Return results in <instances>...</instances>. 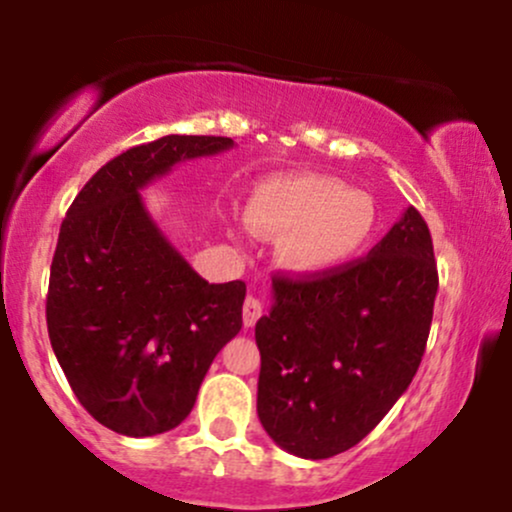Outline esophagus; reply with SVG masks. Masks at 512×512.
Here are the masks:
<instances>
[{"instance_id":"esophagus-1","label":"esophagus","mask_w":512,"mask_h":512,"mask_svg":"<svg viewBox=\"0 0 512 512\" xmlns=\"http://www.w3.org/2000/svg\"><path fill=\"white\" fill-rule=\"evenodd\" d=\"M260 315H262V303L257 301L255 296L245 298V303H243V322H245V327L255 325V322L260 320Z\"/></svg>"}]
</instances>
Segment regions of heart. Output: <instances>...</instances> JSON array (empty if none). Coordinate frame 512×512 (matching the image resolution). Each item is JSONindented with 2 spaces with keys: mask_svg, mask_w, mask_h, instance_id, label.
<instances>
[{
  "mask_svg": "<svg viewBox=\"0 0 512 512\" xmlns=\"http://www.w3.org/2000/svg\"><path fill=\"white\" fill-rule=\"evenodd\" d=\"M248 223L260 236L281 240L284 267L322 276L366 255L378 233V204L330 175H284L255 187Z\"/></svg>",
  "mask_w": 512,
  "mask_h": 512,
  "instance_id": "obj_1",
  "label": "heart"
}]
</instances>
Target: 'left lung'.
Listing matches in <instances>:
<instances>
[{
	"label": "left lung",
	"instance_id": "1",
	"mask_svg": "<svg viewBox=\"0 0 512 512\" xmlns=\"http://www.w3.org/2000/svg\"><path fill=\"white\" fill-rule=\"evenodd\" d=\"M274 305L257 320V416L279 448L325 460L383 421L419 370L438 269L414 207L339 272L274 274Z\"/></svg>",
	"mask_w": 512,
	"mask_h": 512
}]
</instances>
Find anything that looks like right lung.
<instances>
[{
	"mask_svg": "<svg viewBox=\"0 0 512 512\" xmlns=\"http://www.w3.org/2000/svg\"><path fill=\"white\" fill-rule=\"evenodd\" d=\"M228 137L168 134L86 182L64 216L45 315L52 351L88 414L129 438L187 419L216 354L243 327V281L209 284L170 245L139 190Z\"/></svg>",
	"mask_w": 512,
	"mask_h": 512,
	"instance_id": "right-lung-1",
	"label": "right lung"
}]
</instances>
